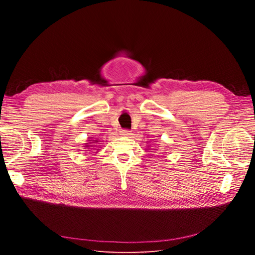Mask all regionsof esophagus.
Segmentation results:
<instances>
[{"label":"esophagus","instance_id":"1","mask_svg":"<svg viewBox=\"0 0 255 255\" xmlns=\"http://www.w3.org/2000/svg\"><path fill=\"white\" fill-rule=\"evenodd\" d=\"M120 135H122V136H128V135H130V130H128V129H121L120 130Z\"/></svg>","mask_w":255,"mask_h":255}]
</instances>
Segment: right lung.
Masks as SVG:
<instances>
[{
  "label": "right lung",
  "mask_w": 255,
  "mask_h": 255,
  "mask_svg": "<svg viewBox=\"0 0 255 255\" xmlns=\"http://www.w3.org/2000/svg\"><path fill=\"white\" fill-rule=\"evenodd\" d=\"M98 142V140H88V143H85V146H86V149H92L91 146H96L92 143H96Z\"/></svg>",
  "instance_id": "add662e5"
}]
</instances>
